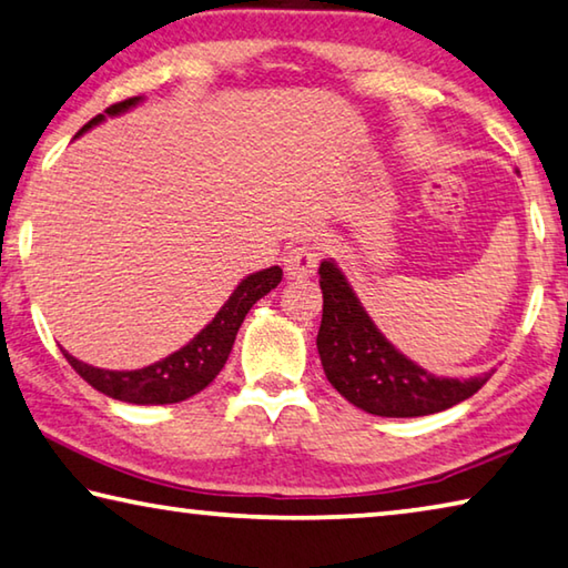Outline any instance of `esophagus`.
Wrapping results in <instances>:
<instances>
[{"mask_svg": "<svg viewBox=\"0 0 568 568\" xmlns=\"http://www.w3.org/2000/svg\"><path fill=\"white\" fill-rule=\"evenodd\" d=\"M321 263V250L318 245H295L285 255V275L287 277H305L311 275L313 270Z\"/></svg>", "mask_w": 568, "mask_h": 568, "instance_id": "1", "label": "esophagus"}]
</instances>
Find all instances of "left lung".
I'll return each instance as SVG.
<instances>
[{"mask_svg": "<svg viewBox=\"0 0 568 568\" xmlns=\"http://www.w3.org/2000/svg\"><path fill=\"white\" fill-rule=\"evenodd\" d=\"M318 273L321 364L333 389L354 407L376 417H425L473 397L490 379V374H483L460 382L425 372L382 336L331 260H323Z\"/></svg>", "mask_w": 568, "mask_h": 568, "instance_id": "1", "label": "left lung"}]
</instances>
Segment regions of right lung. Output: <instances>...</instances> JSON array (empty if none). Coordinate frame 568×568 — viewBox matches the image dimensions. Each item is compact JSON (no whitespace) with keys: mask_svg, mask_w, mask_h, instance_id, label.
<instances>
[{"mask_svg":"<svg viewBox=\"0 0 568 568\" xmlns=\"http://www.w3.org/2000/svg\"><path fill=\"white\" fill-rule=\"evenodd\" d=\"M139 101L141 98H129V101L113 103L111 108H105V113L95 115L93 121H88L83 129H80V133L93 129V125L101 123L105 115H119L123 111H129V108H133ZM281 281L283 270L277 265L247 275L245 281L235 287V293L230 295V301L222 305L217 316L206 323L184 348L174 351V354L161 358L156 364L136 368V372H108V368H95L78 362V358L70 354H65V358L93 389L103 392L105 397L129 404L184 402L214 382V376L222 372L224 362H227L232 344H235V336L242 321L247 316V311L263 298V295L273 291Z\"/></svg>","mask_w":568,"mask_h":568,"instance_id":"obj_1","label":"right lung"}]
</instances>
